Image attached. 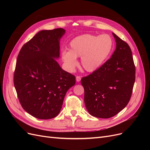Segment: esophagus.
Segmentation results:
<instances>
[{
  "label": "esophagus",
  "instance_id": "34e87169",
  "mask_svg": "<svg viewBox=\"0 0 150 150\" xmlns=\"http://www.w3.org/2000/svg\"><path fill=\"white\" fill-rule=\"evenodd\" d=\"M76 81H77V82H79V81H81V76H77L76 77Z\"/></svg>",
  "mask_w": 150,
  "mask_h": 150
}]
</instances>
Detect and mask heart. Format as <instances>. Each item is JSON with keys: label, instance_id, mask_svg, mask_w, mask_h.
Wrapping results in <instances>:
<instances>
[{"label": "heart", "instance_id": "heart-1", "mask_svg": "<svg viewBox=\"0 0 150 150\" xmlns=\"http://www.w3.org/2000/svg\"><path fill=\"white\" fill-rule=\"evenodd\" d=\"M113 46L114 41L110 35L86 34L72 39L69 43V51H63L61 58L70 72L78 65L77 57H81V66L84 70L93 72L106 61Z\"/></svg>", "mask_w": 150, "mask_h": 150}]
</instances>
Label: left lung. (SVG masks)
<instances>
[{"label":"left lung","instance_id":"1","mask_svg":"<svg viewBox=\"0 0 150 150\" xmlns=\"http://www.w3.org/2000/svg\"><path fill=\"white\" fill-rule=\"evenodd\" d=\"M116 47L111 57L81 81L85 105L99 118L115 116L129 103L135 81V66L129 45L112 33Z\"/></svg>","mask_w":150,"mask_h":150}]
</instances>
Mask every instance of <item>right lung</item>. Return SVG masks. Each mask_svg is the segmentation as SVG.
Returning <instances> with one entry per match:
<instances>
[{
  "instance_id": "add662e5",
  "label": "right lung",
  "mask_w": 150,
  "mask_h": 150,
  "mask_svg": "<svg viewBox=\"0 0 150 150\" xmlns=\"http://www.w3.org/2000/svg\"><path fill=\"white\" fill-rule=\"evenodd\" d=\"M65 31H40L18 54L13 84L22 107L36 118L57 116L68 89L76 84L75 76L54 59L59 57V40Z\"/></svg>"
}]
</instances>
